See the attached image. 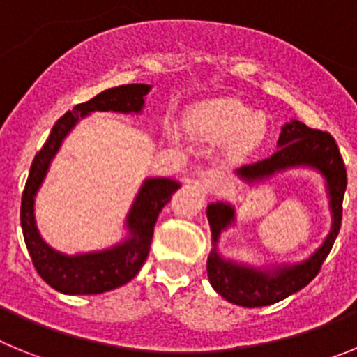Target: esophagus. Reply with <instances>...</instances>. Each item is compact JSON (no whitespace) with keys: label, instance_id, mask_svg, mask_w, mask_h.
Returning a JSON list of instances; mask_svg holds the SVG:
<instances>
[{"label":"esophagus","instance_id":"1","mask_svg":"<svg viewBox=\"0 0 357 357\" xmlns=\"http://www.w3.org/2000/svg\"><path fill=\"white\" fill-rule=\"evenodd\" d=\"M198 176H200V182L204 184V188L211 189V191H214V189L223 184V173L218 172V169H204V172L198 173Z\"/></svg>","mask_w":357,"mask_h":357}]
</instances>
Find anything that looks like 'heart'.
Returning <instances> with one entry per match:
<instances>
[{
	"label": "heart",
	"instance_id": "heart-1",
	"mask_svg": "<svg viewBox=\"0 0 357 357\" xmlns=\"http://www.w3.org/2000/svg\"><path fill=\"white\" fill-rule=\"evenodd\" d=\"M185 125L193 134L211 141H229L230 151L243 155L254 150L264 137V123L254 110L238 100H214L197 107L185 116ZM169 137L175 134L168 130Z\"/></svg>",
	"mask_w": 357,
	"mask_h": 357
}]
</instances>
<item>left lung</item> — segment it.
<instances>
[{"mask_svg": "<svg viewBox=\"0 0 357 357\" xmlns=\"http://www.w3.org/2000/svg\"><path fill=\"white\" fill-rule=\"evenodd\" d=\"M279 150L268 159L247 164L236 169L239 181L248 185L270 181L277 173L289 169H313L326 182L329 198L331 229L326 239L313 254L296 263L250 264L225 257L218 250L222 232L236 227V207L229 202H213L207 206L213 250L207 257V277L214 291L243 307H263L284 301L286 296L301 291L320 272L338 238L342 225V204L347 189V172L340 155L338 144L327 132L309 128L298 119H291L280 128Z\"/></svg>", "mask_w": 357, "mask_h": 357, "instance_id": "1", "label": "left lung"}]
</instances>
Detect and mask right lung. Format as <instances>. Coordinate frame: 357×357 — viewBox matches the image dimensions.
Segmentation results:
<instances>
[{"label": "right lung", "mask_w": 357, "mask_h": 357, "mask_svg": "<svg viewBox=\"0 0 357 357\" xmlns=\"http://www.w3.org/2000/svg\"><path fill=\"white\" fill-rule=\"evenodd\" d=\"M150 91L151 85L148 84L119 85L77 105L53 125L48 141L31 162L21 200V229L31 263L39 275L56 291L66 295H98L134 279L150 252L157 216L172 195L181 188V182L169 176L144 178L125 218V236L121 241L103 250L64 254L50 247L37 227L36 197L48 175L52 160L78 121L93 112L141 114Z\"/></svg>", "instance_id": "right-lung-1"}]
</instances>
